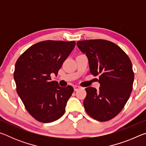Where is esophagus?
<instances>
[{"instance_id": "obj_1", "label": "esophagus", "mask_w": 146, "mask_h": 146, "mask_svg": "<svg viewBox=\"0 0 146 146\" xmlns=\"http://www.w3.org/2000/svg\"><path fill=\"white\" fill-rule=\"evenodd\" d=\"M80 88H81L80 86H74V90H75V91H78V90H80Z\"/></svg>"}]
</instances>
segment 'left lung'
Returning <instances> with one entry per match:
<instances>
[{
	"instance_id": "8db88e82",
	"label": "left lung",
	"mask_w": 146,
	"mask_h": 146,
	"mask_svg": "<svg viewBox=\"0 0 146 146\" xmlns=\"http://www.w3.org/2000/svg\"><path fill=\"white\" fill-rule=\"evenodd\" d=\"M78 48L88 58L90 73L99 75V90L88 87L84 100L88 114L105 122L116 117L129 99L134 73L127 54L112 42L95 39L78 41Z\"/></svg>"
}]
</instances>
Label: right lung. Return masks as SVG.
I'll return each instance as SVG.
<instances>
[{
  "mask_svg": "<svg viewBox=\"0 0 146 146\" xmlns=\"http://www.w3.org/2000/svg\"><path fill=\"white\" fill-rule=\"evenodd\" d=\"M75 44V41H42L17 59L13 73L17 92L28 113L39 122H52L65 112L73 88L60 87L51 81V74L57 75Z\"/></svg>",
  "mask_w": 146,
  "mask_h": 146,
  "instance_id": "right-lung-1",
  "label": "right lung"
}]
</instances>
